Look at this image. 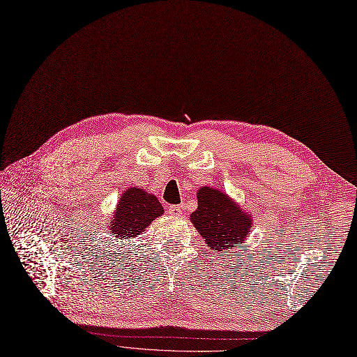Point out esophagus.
<instances>
[{"instance_id":"esophagus-1","label":"esophagus","mask_w":357,"mask_h":357,"mask_svg":"<svg viewBox=\"0 0 357 357\" xmlns=\"http://www.w3.org/2000/svg\"><path fill=\"white\" fill-rule=\"evenodd\" d=\"M182 210H183V207L179 206V204L170 206V207H169V213H170L172 216H181V215H182Z\"/></svg>"}]
</instances>
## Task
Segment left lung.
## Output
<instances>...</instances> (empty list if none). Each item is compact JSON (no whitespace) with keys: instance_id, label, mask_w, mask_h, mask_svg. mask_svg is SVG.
<instances>
[{"instance_id":"left-lung-1","label":"left lung","mask_w":357,"mask_h":357,"mask_svg":"<svg viewBox=\"0 0 357 357\" xmlns=\"http://www.w3.org/2000/svg\"><path fill=\"white\" fill-rule=\"evenodd\" d=\"M199 207L190 219L204 238L208 250H229L244 247V241L253 228V219L244 208L216 188L202 187L197 191Z\"/></svg>"}]
</instances>
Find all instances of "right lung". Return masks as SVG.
I'll return each instance as SVG.
<instances>
[{
	"instance_id": "1",
	"label": "right lung",
	"mask_w": 357,
	"mask_h": 357,
	"mask_svg": "<svg viewBox=\"0 0 357 357\" xmlns=\"http://www.w3.org/2000/svg\"><path fill=\"white\" fill-rule=\"evenodd\" d=\"M163 215V206L155 195L137 187L128 188L116 206L109 232L116 238H132L142 234L150 223Z\"/></svg>"
}]
</instances>
